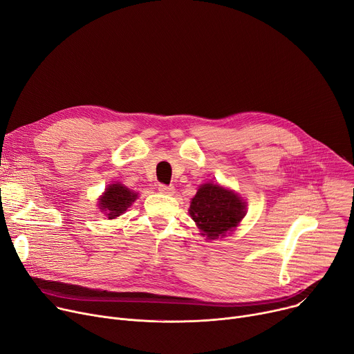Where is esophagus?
I'll return each instance as SVG.
<instances>
[{
  "label": "esophagus",
  "mask_w": 354,
  "mask_h": 354,
  "mask_svg": "<svg viewBox=\"0 0 354 354\" xmlns=\"http://www.w3.org/2000/svg\"><path fill=\"white\" fill-rule=\"evenodd\" d=\"M158 191L160 194H165V195H172L175 192V187L172 185H163V183H159L158 186Z\"/></svg>",
  "instance_id": "1"
}]
</instances>
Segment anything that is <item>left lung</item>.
<instances>
[{
	"label": "left lung",
	"instance_id": "left-lung-1",
	"mask_svg": "<svg viewBox=\"0 0 354 354\" xmlns=\"http://www.w3.org/2000/svg\"><path fill=\"white\" fill-rule=\"evenodd\" d=\"M189 214L207 239L225 236L245 216V202L225 187L202 185L191 202Z\"/></svg>",
	"mask_w": 354,
	"mask_h": 354
}]
</instances>
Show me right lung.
Listing matches in <instances>:
<instances>
[{
	"label": "right lung",
	"instance_id": "add662e5",
	"mask_svg": "<svg viewBox=\"0 0 354 354\" xmlns=\"http://www.w3.org/2000/svg\"><path fill=\"white\" fill-rule=\"evenodd\" d=\"M135 199L136 194L131 192L128 187L122 186L121 183H113L100 199V206L102 210H105L108 219H113L122 215L132 202H135Z\"/></svg>",
	"mask_w": 354,
	"mask_h": 354
}]
</instances>
